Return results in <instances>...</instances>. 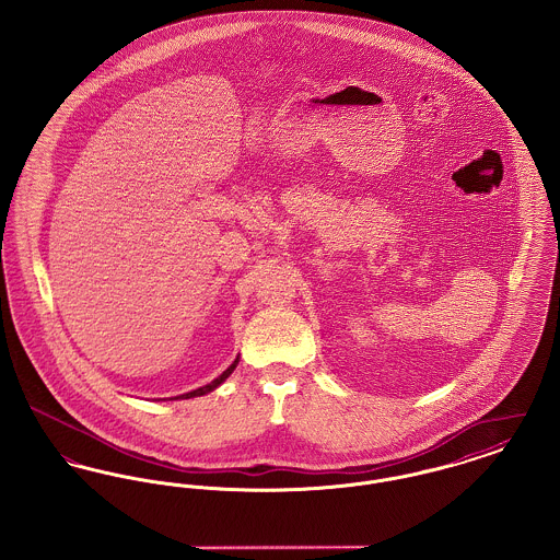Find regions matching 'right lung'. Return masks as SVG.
Wrapping results in <instances>:
<instances>
[{"mask_svg":"<svg viewBox=\"0 0 560 560\" xmlns=\"http://www.w3.org/2000/svg\"><path fill=\"white\" fill-rule=\"evenodd\" d=\"M237 363H240V359H235L233 361V365L226 370V372H222V375H218L215 380H212L210 384H206V386H201V388H197V390H190V393H187V395H180V397H174V399H192V397H201V395H208V393H212L213 388H218L231 373H233V370L237 368Z\"/></svg>","mask_w":560,"mask_h":560,"instance_id":"right-lung-1","label":"right lung"}]
</instances>
